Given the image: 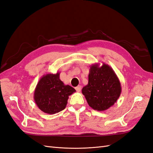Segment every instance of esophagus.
<instances>
[{"label":"esophagus","mask_w":153,"mask_h":153,"mask_svg":"<svg viewBox=\"0 0 153 153\" xmlns=\"http://www.w3.org/2000/svg\"><path fill=\"white\" fill-rule=\"evenodd\" d=\"M81 89H82V87L80 85H78L75 87V89L77 92H80L81 91Z\"/></svg>","instance_id":"esophagus-1"}]
</instances>
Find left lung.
I'll return each mask as SVG.
<instances>
[{
    "label": "left lung",
    "instance_id": "obj_1",
    "mask_svg": "<svg viewBox=\"0 0 153 153\" xmlns=\"http://www.w3.org/2000/svg\"><path fill=\"white\" fill-rule=\"evenodd\" d=\"M87 103L95 110L105 111L113 106L121 93V85L113 69L99 63L91 66L88 84L82 88Z\"/></svg>",
    "mask_w": 153,
    "mask_h": 153
}]
</instances>
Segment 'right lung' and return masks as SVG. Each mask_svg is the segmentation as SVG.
I'll return each mask as SVG.
<instances>
[{"mask_svg": "<svg viewBox=\"0 0 153 153\" xmlns=\"http://www.w3.org/2000/svg\"><path fill=\"white\" fill-rule=\"evenodd\" d=\"M60 73L46 74L40 78L34 92L36 104L42 112L54 114L63 110L68 103L69 96L76 92L60 80Z\"/></svg>", "mask_w": 153, "mask_h": 153, "instance_id": "right-lung-1", "label": "right lung"}]
</instances>
